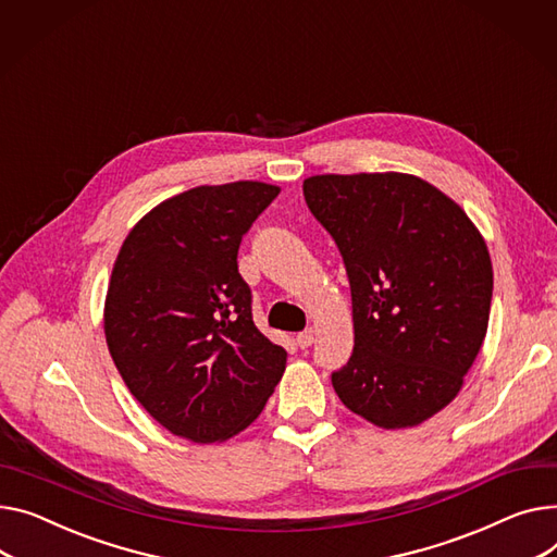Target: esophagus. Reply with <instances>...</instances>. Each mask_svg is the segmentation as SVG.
<instances>
[{
  "mask_svg": "<svg viewBox=\"0 0 557 557\" xmlns=\"http://www.w3.org/2000/svg\"><path fill=\"white\" fill-rule=\"evenodd\" d=\"M298 345L302 347V349H307V347H311L313 345V341H315V333H313V329H305L302 333H298Z\"/></svg>",
  "mask_w": 557,
  "mask_h": 557,
  "instance_id": "34e87169",
  "label": "esophagus"
}]
</instances>
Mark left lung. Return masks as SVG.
<instances>
[{"instance_id": "obj_1", "label": "left lung", "mask_w": 557, "mask_h": 557, "mask_svg": "<svg viewBox=\"0 0 557 557\" xmlns=\"http://www.w3.org/2000/svg\"><path fill=\"white\" fill-rule=\"evenodd\" d=\"M349 277L354 354L338 398L379 428H412L461 389L486 338L493 264L468 214L412 174H318L302 185Z\"/></svg>"}]
</instances>
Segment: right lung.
Wrapping results in <instances>:
<instances>
[{
	"label": "right lung",
	"mask_w": 557,
	"mask_h": 557,
	"mask_svg": "<svg viewBox=\"0 0 557 557\" xmlns=\"http://www.w3.org/2000/svg\"><path fill=\"white\" fill-rule=\"evenodd\" d=\"M277 185H199L147 212L121 246L104 338L134 398L172 434L224 441L280 383L286 351L252 322L237 250Z\"/></svg>",
	"instance_id": "add662e5"
}]
</instances>
